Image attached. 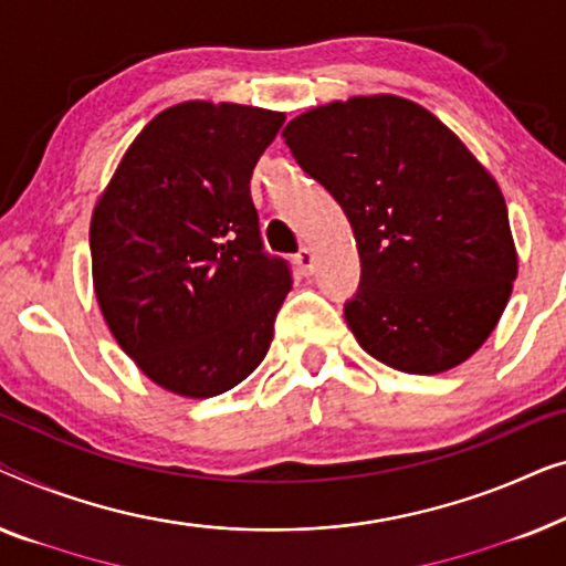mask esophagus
I'll return each instance as SVG.
<instances>
[{
	"label": "esophagus",
	"mask_w": 566,
	"mask_h": 566,
	"mask_svg": "<svg viewBox=\"0 0 566 566\" xmlns=\"http://www.w3.org/2000/svg\"><path fill=\"white\" fill-rule=\"evenodd\" d=\"M294 264H297V269L305 276H310L315 272V256H313V251L310 249H300L297 251V256H294Z\"/></svg>",
	"instance_id": "1"
}]
</instances>
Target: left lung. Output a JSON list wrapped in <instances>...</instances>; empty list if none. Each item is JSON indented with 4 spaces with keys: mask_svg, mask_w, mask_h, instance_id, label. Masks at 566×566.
Returning <instances> with one entry per match:
<instances>
[{
    "mask_svg": "<svg viewBox=\"0 0 566 566\" xmlns=\"http://www.w3.org/2000/svg\"><path fill=\"white\" fill-rule=\"evenodd\" d=\"M282 135L354 228L361 280L344 315L364 352L408 374L469 359L518 274L497 181L439 117L387 94L315 107Z\"/></svg>",
    "mask_w": 566,
    "mask_h": 566,
    "instance_id": "left-lung-1",
    "label": "left lung"
}]
</instances>
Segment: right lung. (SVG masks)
Wrapping results in <instances>:
<instances>
[{
	"label": "right lung",
	"mask_w": 566,
	"mask_h": 566,
	"mask_svg": "<svg viewBox=\"0 0 566 566\" xmlns=\"http://www.w3.org/2000/svg\"><path fill=\"white\" fill-rule=\"evenodd\" d=\"M282 113L185 102L143 127L92 214L94 292L123 352L181 397L264 361L292 269L264 251L253 166Z\"/></svg>",
	"instance_id": "obj_1"
}]
</instances>
